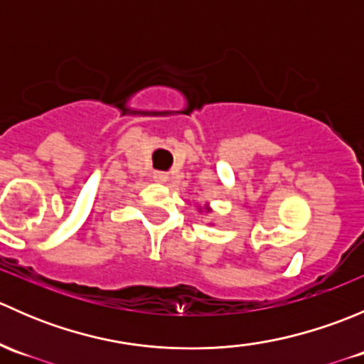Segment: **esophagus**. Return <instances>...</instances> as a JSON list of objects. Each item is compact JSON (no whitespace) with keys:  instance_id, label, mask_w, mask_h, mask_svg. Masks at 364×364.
Masks as SVG:
<instances>
[{"instance_id":"34e87169","label":"esophagus","mask_w":364,"mask_h":364,"mask_svg":"<svg viewBox=\"0 0 364 364\" xmlns=\"http://www.w3.org/2000/svg\"><path fill=\"white\" fill-rule=\"evenodd\" d=\"M153 179H155L156 183H167L168 174L167 172H155V174H153Z\"/></svg>"}]
</instances>
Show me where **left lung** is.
Segmentation results:
<instances>
[{"label": "left lung", "mask_w": 364, "mask_h": 364, "mask_svg": "<svg viewBox=\"0 0 364 364\" xmlns=\"http://www.w3.org/2000/svg\"><path fill=\"white\" fill-rule=\"evenodd\" d=\"M199 211H200V213H203V211H205V213H211L213 209H211V205H209L208 203H205V204H204V208H200V205H199ZM211 225H213V223H211Z\"/></svg>", "instance_id": "obj_1"}]
</instances>
